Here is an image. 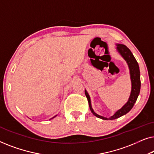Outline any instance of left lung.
Listing matches in <instances>:
<instances>
[{
  "mask_svg": "<svg viewBox=\"0 0 154 154\" xmlns=\"http://www.w3.org/2000/svg\"><path fill=\"white\" fill-rule=\"evenodd\" d=\"M117 48L116 50L119 52V53L123 57L124 60L126 61L130 69V79H131L132 83V90L131 93H130V97L128 99L127 103L122 107L121 109L118 110L112 116L109 118H106L102 116H100L94 112L91 106V102H90V98L88 92L85 90V93L86 97L88 99V103H89L90 109L91 112L93 113V115L95 116L97 118H100L103 120H113L118 118L126 114V113L129 112L131 110L132 107H133L134 103L136 102L137 99L139 94L140 92L141 88V81H140V67H139L138 63L134 58L133 54L130 51V49L127 48V46L125 45H122V44H116Z\"/></svg>",
  "mask_w": 154,
  "mask_h": 154,
  "instance_id": "8db88e82",
  "label": "left lung"
}]
</instances>
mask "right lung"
Segmentation results:
<instances>
[{"instance_id": "1", "label": "right lung", "mask_w": 154, "mask_h": 154, "mask_svg": "<svg viewBox=\"0 0 154 154\" xmlns=\"http://www.w3.org/2000/svg\"><path fill=\"white\" fill-rule=\"evenodd\" d=\"M55 116H54V117H53V118H54V117H55ZM53 118H52V119H53Z\"/></svg>"}]
</instances>
